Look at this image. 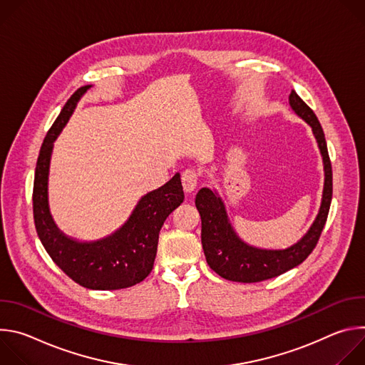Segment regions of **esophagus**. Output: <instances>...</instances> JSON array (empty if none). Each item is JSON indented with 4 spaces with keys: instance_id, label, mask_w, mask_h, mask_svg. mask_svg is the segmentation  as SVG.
I'll use <instances>...</instances> for the list:
<instances>
[{
    "instance_id": "esophagus-1",
    "label": "esophagus",
    "mask_w": 365,
    "mask_h": 365,
    "mask_svg": "<svg viewBox=\"0 0 365 365\" xmlns=\"http://www.w3.org/2000/svg\"><path fill=\"white\" fill-rule=\"evenodd\" d=\"M197 182H199V173L195 169H186L182 173V185H183L185 192H187V193L193 192L197 186Z\"/></svg>"
}]
</instances>
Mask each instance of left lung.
I'll use <instances>...</instances> for the list:
<instances>
[{
  "mask_svg": "<svg viewBox=\"0 0 365 365\" xmlns=\"http://www.w3.org/2000/svg\"><path fill=\"white\" fill-rule=\"evenodd\" d=\"M292 110L304 120L317 138L322 154L325 183L319 214L309 231L292 247L284 250H263L244 242L230 224L225 205L217 192L202 187L195 199V205L202 220V248L206 263L221 277L240 282L257 283L277 277L299 266L317 247L325 227L332 200V166L328 154L327 140L318 117L303 99L292 91L289 95Z\"/></svg>",
  "mask_w": 365,
  "mask_h": 365,
  "instance_id": "1",
  "label": "left lung"
}]
</instances>
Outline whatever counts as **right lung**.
I'll return each instance as SVG.
<instances>
[{"instance_id": "right-lung-1", "label": "right lung", "mask_w": 365, "mask_h": 365, "mask_svg": "<svg viewBox=\"0 0 365 365\" xmlns=\"http://www.w3.org/2000/svg\"><path fill=\"white\" fill-rule=\"evenodd\" d=\"M91 85L79 88L65 103L47 131L36 165L33 215L37 235L51 259L78 284L92 290H118L143 282L153 270L159 232L166 218L183 202L180 175L144 195L127 222L114 234L92 242L66 237L48 211L47 180L53 143L69 121L81 96Z\"/></svg>"}]
</instances>
